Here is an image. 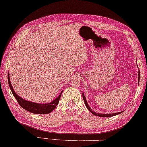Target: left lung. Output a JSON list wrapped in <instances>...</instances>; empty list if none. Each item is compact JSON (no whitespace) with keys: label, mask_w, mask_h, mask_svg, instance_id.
<instances>
[{"label":"left lung","mask_w":147,"mask_h":147,"mask_svg":"<svg viewBox=\"0 0 147 147\" xmlns=\"http://www.w3.org/2000/svg\"><path fill=\"white\" fill-rule=\"evenodd\" d=\"M140 81V70H138V82ZM83 100H84L85 102V106H86L87 109H88L89 111H90L91 113H92L93 115H96V116H98V117H112V116H115V115H119L120 114V113H122L121 112H119V113H111V114H103V113H96L94 112V111H93L92 110V109L89 107L88 104H87V102L86 100V98H85V96L84 95V94H83Z\"/></svg>","instance_id":"left-lung-1"}]
</instances>
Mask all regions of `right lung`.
I'll list each match as a JSON object with an SVG mask.
<instances>
[{
    "mask_svg": "<svg viewBox=\"0 0 147 147\" xmlns=\"http://www.w3.org/2000/svg\"><path fill=\"white\" fill-rule=\"evenodd\" d=\"M8 83L9 87H10L11 90L13 95L14 96L19 105L23 108L24 109L26 110L29 112L32 113H35V114H48V113H51V111H53V109L56 107V106L58 105L59 100L62 95V92H61L60 96L57 97L55 100L47 104H39L36 102H29L27 100L23 99V98L20 97L15 92V91L13 88L11 83L10 81V78H9V75L8 73Z\"/></svg>",
    "mask_w": 147,
    "mask_h": 147,
    "instance_id": "add662e5",
    "label": "right lung"
}]
</instances>
